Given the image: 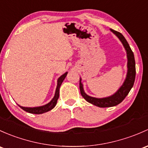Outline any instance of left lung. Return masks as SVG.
Returning a JSON list of instances; mask_svg holds the SVG:
<instances>
[{"label": "left lung", "mask_w": 148, "mask_h": 148, "mask_svg": "<svg viewBox=\"0 0 148 148\" xmlns=\"http://www.w3.org/2000/svg\"><path fill=\"white\" fill-rule=\"evenodd\" d=\"M111 30L120 39L127 52V74L123 84L119 88V91L116 94H113V96L107 98H103V99H96V98L91 97V96L85 94L83 89V85L81 82V79L79 80L80 92L82 96L84 97V99L90 103L96 106L101 107V108L115 106L118 105L120 103L122 102L124 100V99L126 97L127 95L128 94V93L130 92L132 87L133 86L135 79H136V62H135V57L133 51L130 49L127 40H125V37H123V35L121 32H117V31L112 29H111Z\"/></svg>", "instance_id": "left-lung-1"}]
</instances>
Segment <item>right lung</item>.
Wrapping results in <instances>:
<instances>
[{
	"label": "right lung",
	"mask_w": 148,
	"mask_h": 148,
	"mask_svg": "<svg viewBox=\"0 0 148 148\" xmlns=\"http://www.w3.org/2000/svg\"><path fill=\"white\" fill-rule=\"evenodd\" d=\"M66 74H67V72H66L65 74H64L63 75H62L60 78L57 80V89H56L55 95H54V98L52 99V100L49 103L46 104V105L42 106L40 107H35V108H27V107H23L19 106L23 110L25 111L26 112H28V113H34V114H41V113H44L45 112H47L50 110H52V108H54V106L57 104V100L59 99V96H60V88L61 86L62 83L63 82L64 79L66 77Z\"/></svg>",
	"instance_id": "1"
}]
</instances>
